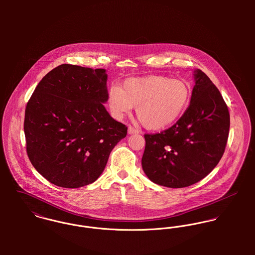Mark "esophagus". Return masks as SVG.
<instances>
[{
  "label": "esophagus",
  "mask_w": 255,
  "mask_h": 255,
  "mask_svg": "<svg viewBox=\"0 0 255 255\" xmlns=\"http://www.w3.org/2000/svg\"><path fill=\"white\" fill-rule=\"evenodd\" d=\"M128 134H134V133H138L139 131H138V129H136L133 127L129 126L128 128Z\"/></svg>",
  "instance_id": "1"
}]
</instances>
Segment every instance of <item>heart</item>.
<instances>
[{"label": "heart", "mask_w": 255, "mask_h": 255, "mask_svg": "<svg viewBox=\"0 0 255 255\" xmlns=\"http://www.w3.org/2000/svg\"><path fill=\"white\" fill-rule=\"evenodd\" d=\"M192 91L180 79L163 75H147L126 79L121 87L113 85L107 103L114 118L122 120L136 107V115L151 130L174 125L187 109Z\"/></svg>", "instance_id": "1"}]
</instances>
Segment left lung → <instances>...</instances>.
<instances>
[{"label": "left lung", "mask_w": 255, "mask_h": 255, "mask_svg": "<svg viewBox=\"0 0 255 255\" xmlns=\"http://www.w3.org/2000/svg\"><path fill=\"white\" fill-rule=\"evenodd\" d=\"M190 104L170 128L145 134L142 169L151 182L181 188L205 178L221 160L230 129L228 107L210 78L194 70Z\"/></svg>", "instance_id": "obj_1"}]
</instances>
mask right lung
<instances>
[{
  "label": "right lung",
  "mask_w": 255,
  "mask_h": 255,
  "mask_svg": "<svg viewBox=\"0 0 255 255\" xmlns=\"http://www.w3.org/2000/svg\"><path fill=\"white\" fill-rule=\"evenodd\" d=\"M104 69L64 64L47 73L30 97L24 118L29 160L47 181L66 188L95 182L110 153L127 136L107 102Z\"/></svg>",
  "instance_id": "add662e5"
}]
</instances>
